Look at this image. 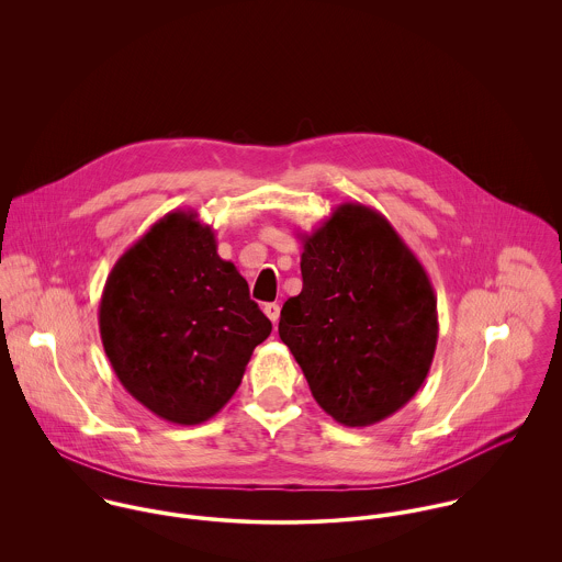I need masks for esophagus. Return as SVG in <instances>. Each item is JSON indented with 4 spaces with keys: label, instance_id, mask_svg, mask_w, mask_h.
<instances>
[{
    "label": "esophagus",
    "instance_id": "esophagus-1",
    "mask_svg": "<svg viewBox=\"0 0 562 562\" xmlns=\"http://www.w3.org/2000/svg\"><path fill=\"white\" fill-rule=\"evenodd\" d=\"M263 314L270 318L272 322L279 321V316H281V307L277 305V303H268V305H263Z\"/></svg>",
    "mask_w": 562,
    "mask_h": 562
}]
</instances>
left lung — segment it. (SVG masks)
Instances as JSON below:
<instances>
[{"label": "left lung", "instance_id": "left-lung-1", "mask_svg": "<svg viewBox=\"0 0 562 562\" xmlns=\"http://www.w3.org/2000/svg\"><path fill=\"white\" fill-rule=\"evenodd\" d=\"M301 240L303 290L285 301L279 337L335 422L372 426L428 376L435 290L392 223L361 203L335 207Z\"/></svg>", "mask_w": 562, "mask_h": 562}]
</instances>
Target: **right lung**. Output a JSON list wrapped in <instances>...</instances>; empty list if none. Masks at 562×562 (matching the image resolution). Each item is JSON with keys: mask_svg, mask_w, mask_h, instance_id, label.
Masks as SVG:
<instances>
[{"mask_svg": "<svg viewBox=\"0 0 562 562\" xmlns=\"http://www.w3.org/2000/svg\"><path fill=\"white\" fill-rule=\"evenodd\" d=\"M99 330L121 385L161 419L194 426L240 387L272 324L216 252L196 212H170L108 274Z\"/></svg>", "mask_w": 562, "mask_h": 562, "instance_id": "1", "label": "right lung"}]
</instances>
